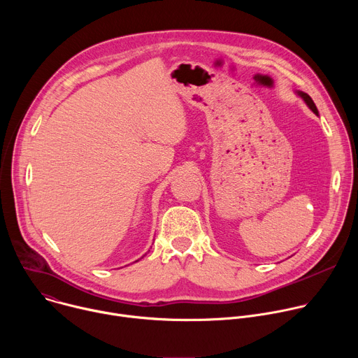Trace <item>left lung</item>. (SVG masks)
I'll return each instance as SVG.
<instances>
[{
    "instance_id": "8db88e82",
    "label": "left lung",
    "mask_w": 358,
    "mask_h": 358,
    "mask_svg": "<svg viewBox=\"0 0 358 358\" xmlns=\"http://www.w3.org/2000/svg\"><path fill=\"white\" fill-rule=\"evenodd\" d=\"M299 97H301L303 99V101L306 105H308V108L315 113V115H317L319 116V110H317V108H316V105H315V101H313V99L308 94V93H304V92H301V90H296L294 92Z\"/></svg>"
}]
</instances>
